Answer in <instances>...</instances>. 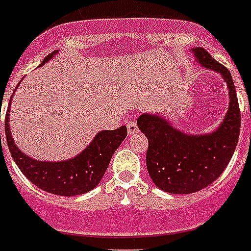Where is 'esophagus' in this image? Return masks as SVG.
<instances>
[{"mask_svg": "<svg viewBox=\"0 0 251 251\" xmlns=\"http://www.w3.org/2000/svg\"><path fill=\"white\" fill-rule=\"evenodd\" d=\"M127 133H129V135H133V134L138 133V126H137L135 121H130L129 124H127Z\"/></svg>", "mask_w": 251, "mask_h": 251, "instance_id": "obj_1", "label": "esophagus"}]
</instances>
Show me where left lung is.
Here are the masks:
<instances>
[{
    "label": "left lung",
    "mask_w": 251,
    "mask_h": 251,
    "mask_svg": "<svg viewBox=\"0 0 251 251\" xmlns=\"http://www.w3.org/2000/svg\"><path fill=\"white\" fill-rule=\"evenodd\" d=\"M189 51L201 68L223 77L229 105L223 122L213 131L202 134L177 129L160 112L143 113L138 117L137 125L149 139L146 166L151 180L174 195L194 194L213 183L232 159L240 137V108L232 75L202 47Z\"/></svg>",
    "instance_id": "left-lung-1"
}]
</instances>
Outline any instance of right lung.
Here are the masks:
<instances>
[{"mask_svg":"<svg viewBox=\"0 0 251 251\" xmlns=\"http://www.w3.org/2000/svg\"><path fill=\"white\" fill-rule=\"evenodd\" d=\"M59 50L50 53L41 66L49 63ZM14 95V93H13ZM10 104L5 117V134L10 154L28 180L36 187L59 196H76L87 194L99 185L109 166L114 151L126 138L127 129L121 126L116 130H101L92 142L74 158L64 160H36L21 151L15 145L10 131ZM1 141V134H0Z\"/></svg>","mask_w":251,"mask_h":251,"instance_id":"1","label":"right lung"}]
</instances>
